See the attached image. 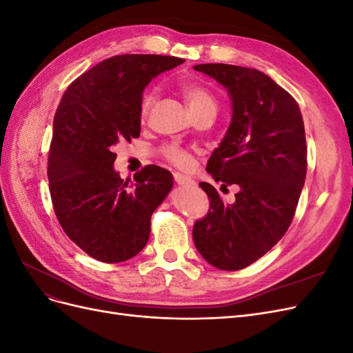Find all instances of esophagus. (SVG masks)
Segmentation results:
<instances>
[{"label": "esophagus", "instance_id": "1", "mask_svg": "<svg viewBox=\"0 0 353 353\" xmlns=\"http://www.w3.org/2000/svg\"><path fill=\"white\" fill-rule=\"evenodd\" d=\"M174 178L176 181V184L183 185V187H193L194 185V181L191 179V178H188V176H184V175H181V174H174Z\"/></svg>", "mask_w": 353, "mask_h": 353}]
</instances>
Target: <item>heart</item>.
Listing matches in <instances>:
<instances>
[{
  "label": "heart",
  "instance_id": "obj_1",
  "mask_svg": "<svg viewBox=\"0 0 353 353\" xmlns=\"http://www.w3.org/2000/svg\"><path fill=\"white\" fill-rule=\"evenodd\" d=\"M183 94H184V99L188 104V109L191 113L203 112V110H212L216 113L215 95L210 92V90L203 87V85H200V83L184 85ZM154 101H156V91L154 90L145 91L143 99H141V104H140L141 117H147V114L150 113ZM163 154L169 160V162H172L178 168H187L191 162L190 154L187 152H184L183 148H179L178 145H166L163 148Z\"/></svg>",
  "mask_w": 353,
  "mask_h": 353
}]
</instances>
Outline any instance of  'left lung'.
Segmentation results:
<instances>
[{
	"label": "left lung",
	"instance_id": "obj_1",
	"mask_svg": "<svg viewBox=\"0 0 353 353\" xmlns=\"http://www.w3.org/2000/svg\"><path fill=\"white\" fill-rule=\"evenodd\" d=\"M227 88L232 119L206 170L222 185H237L227 205L200 183L210 201L193 240L206 262L239 271L271 250L290 227L306 178V138L296 100L261 70L208 63L194 66Z\"/></svg>",
	"mask_w": 353,
	"mask_h": 353
}]
</instances>
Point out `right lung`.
Instances as JSON below:
<instances>
[{
    "instance_id": "right-lung-1",
    "label": "right lung",
    "mask_w": 353,
    "mask_h": 353,
    "mask_svg": "<svg viewBox=\"0 0 353 353\" xmlns=\"http://www.w3.org/2000/svg\"><path fill=\"white\" fill-rule=\"evenodd\" d=\"M184 59L123 54L74 79L52 123L47 175L52 208L68 237L105 263L140 253L154 209L172 190L169 170L150 165L134 183L116 172L114 145L140 137L143 91Z\"/></svg>"
}]
</instances>
